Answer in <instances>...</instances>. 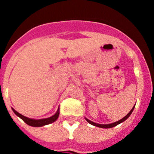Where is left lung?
I'll use <instances>...</instances> for the list:
<instances>
[{
  "label": "left lung",
  "mask_w": 154,
  "mask_h": 154,
  "mask_svg": "<svg viewBox=\"0 0 154 154\" xmlns=\"http://www.w3.org/2000/svg\"><path fill=\"white\" fill-rule=\"evenodd\" d=\"M134 107H135V106L132 108V109L130 110V112L127 114V115L126 116H124V117L123 118V119H121L119 121H116V122H115V123H109V124H99V123H94V122H92V121L89 120V119H87V118L85 117V120L88 122L89 123H90L91 125H92V126H97V127H100V128H104V129H109V128H112V127H114V126H117V125H119V123H123V122H124L125 120H126V119L129 118V116H130V115H131V113L133 112V109H134Z\"/></svg>",
  "instance_id": "left-lung-1"
}]
</instances>
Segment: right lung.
<instances>
[{"instance_id": "right-lung-1", "label": "right lung", "mask_w": 154, "mask_h": 154, "mask_svg": "<svg viewBox=\"0 0 154 154\" xmlns=\"http://www.w3.org/2000/svg\"><path fill=\"white\" fill-rule=\"evenodd\" d=\"M13 112L15 113L16 116H17L18 117L21 118L24 123H26L27 124L31 126H35V127H41V126H45V125L51 124V123H54L55 121L57 120V119L59 116V108L58 109L57 112H55L52 116L48 118H45V119H31V118L26 117L24 116L21 115V114L19 113L18 112H17L15 109H14L12 108Z\"/></svg>"}]
</instances>
